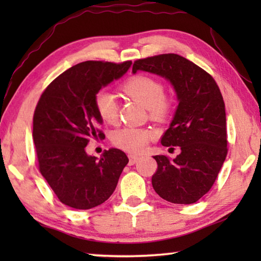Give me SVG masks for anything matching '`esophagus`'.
Returning <instances> with one entry per match:
<instances>
[{
    "label": "esophagus",
    "mask_w": 261,
    "mask_h": 261,
    "mask_svg": "<svg viewBox=\"0 0 261 261\" xmlns=\"http://www.w3.org/2000/svg\"><path fill=\"white\" fill-rule=\"evenodd\" d=\"M139 155L137 154H129V163L130 165H135V163L139 160Z\"/></svg>",
    "instance_id": "1"
}]
</instances>
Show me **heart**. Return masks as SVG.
<instances>
[{
  "label": "heart",
  "mask_w": 261,
  "mask_h": 261,
  "mask_svg": "<svg viewBox=\"0 0 261 261\" xmlns=\"http://www.w3.org/2000/svg\"><path fill=\"white\" fill-rule=\"evenodd\" d=\"M122 90L131 99L138 101L148 109L149 115L156 120H163L171 112L173 102L165 95L162 84L148 76L131 77L123 83ZM94 106L100 117L106 123H115L118 116V103L113 93L100 91L95 94ZM154 137L152 130L144 127L126 126L117 130L113 135L115 146L127 152H140L146 147L148 141Z\"/></svg>",
  "instance_id": "heart-1"
}]
</instances>
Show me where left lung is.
<instances>
[{
  "label": "left lung",
  "mask_w": 261,
  "mask_h": 261,
  "mask_svg": "<svg viewBox=\"0 0 261 261\" xmlns=\"http://www.w3.org/2000/svg\"><path fill=\"white\" fill-rule=\"evenodd\" d=\"M155 73L173 85L178 100L174 120L161 138L179 146L174 160L155 155L152 185L162 199L193 204L210 191L228 153L226 109L218 84L204 69L177 54L137 60L132 72Z\"/></svg>",
  "instance_id": "1"
}]
</instances>
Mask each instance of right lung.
Returning a JSON list of instances; mask_svg holds the SVG:
<instances>
[{"label": "right lung", "mask_w": 261, "mask_h": 261, "mask_svg": "<svg viewBox=\"0 0 261 261\" xmlns=\"http://www.w3.org/2000/svg\"><path fill=\"white\" fill-rule=\"evenodd\" d=\"M132 62L86 61L56 77L43 91L33 115V141L39 170L62 204L90 210L116 189L129 162L121 149L110 148L100 159L87 155L92 139H102V118L95 94L121 78Z\"/></svg>", "instance_id": "add662e5"}]
</instances>
